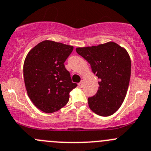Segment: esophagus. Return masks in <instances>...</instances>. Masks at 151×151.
Returning <instances> with one entry per match:
<instances>
[{
	"label": "esophagus",
	"instance_id": "1",
	"mask_svg": "<svg viewBox=\"0 0 151 151\" xmlns=\"http://www.w3.org/2000/svg\"><path fill=\"white\" fill-rule=\"evenodd\" d=\"M79 87H80V88H83V82L81 81L80 83H79Z\"/></svg>",
	"mask_w": 151,
	"mask_h": 151
}]
</instances>
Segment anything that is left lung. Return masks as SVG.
Returning <instances> with one entry per match:
<instances>
[{"label": "left lung", "mask_w": 151, "mask_h": 151, "mask_svg": "<svg viewBox=\"0 0 151 151\" xmlns=\"http://www.w3.org/2000/svg\"><path fill=\"white\" fill-rule=\"evenodd\" d=\"M76 51L91 64L98 77L99 88L88 98L91 110L109 116L120 108L126 97L131 77V59L127 51L115 42L77 47Z\"/></svg>", "instance_id": "left-lung-1"}]
</instances>
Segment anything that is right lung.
Returning a JSON list of instances; mask_svg holds the SVG:
<instances>
[{
	"label": "right lung",
	"mask_w": 151,
	"mask_h": 151,
	"mask_svg": "<svg viewBox=\"0 0 151 151\" xmlns=\"http://www.w3.org/2000/svg\"><path fill=\"white\" fill-rule=\"evenodd\" d=\"M74 47L53 41H43L25 58L23 75L28 95L33 104L46 113L61 109L69 93L77 86L71 81L64 62Z\"/></svg>",
	"instance_id": "1"
}]
</instances>
